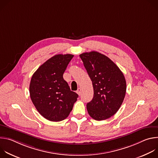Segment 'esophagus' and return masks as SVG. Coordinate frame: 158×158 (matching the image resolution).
<instances>
[{
    "label": "esophagus",
    "mask_w": 158,
    "mask_h": 158,
    "mask_svg": "<svg viewBox=\"0 0 158 158\" xmlns=\"http://www.w3.org/2000/svg\"><path fill=\"white\" fill-rule=\"evenodd\" d=\"M76 92H77V93L78 94V95H79V96H80V95L81 94V89L80 87H79V88H78Z\"/></svg>",
    "instance_id": "esophagus-1"
}]
</instances>
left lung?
I'll use <instances>...</instances> for the list:
<instances>
[{
    "label": "left lung",
    "mask_w": 158,
    "mask_h": 158,
    "mask_svg": "<svg viewBox=\"0 0 158 158\" xmlns=\"http://www.w3.org/2000/svg\"><path fill=\"white\" fill-rule=\"evenodd\" d=\"M91 78L94 96L86 105L89 114L97 121L107 119L120 108L126 92L123 73L109 57L96 51L79 55Z\"/></svg>",
    "instance_id": "obj_1"
}]
</instances>
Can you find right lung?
I'll list each match as a JSON object with an SVG mask.
<instances>
[{"label":"right lung","mask_w":158,"mask_h":158,"mask_svg":"<svg viewBox=\"0 0 158 158\" xmlns=\"http://www.w3.org/2000/svg\"><path fill=\"white\" fill-rule=\"evenodd\" d=\"M74 57L57 54L42 64L32 76L29 93L39 113L46 119L58 122L68 117L78 94L71 91L63 74Z\"/></svg>","instance_id":"1"}]
</instances>
